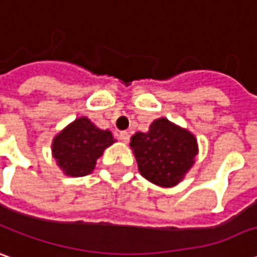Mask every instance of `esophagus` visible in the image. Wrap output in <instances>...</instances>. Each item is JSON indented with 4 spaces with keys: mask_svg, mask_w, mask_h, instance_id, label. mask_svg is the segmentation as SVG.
Listing matches in <instances>:
<instances>
[{
    "mask_svg": "<svg viewBox=\"0 0 257 257\" xmlns=\"http://www.w3.org/2000/svg\"><path fill=\"white\" fill-rule=\"evenodd\" d=\"M119 139H121L122 142H128L129 141V132H126V131H122V132H119Z\"/></svg>",
    "mask_w": 257,
    "mask_h": 257,
    "instance_id": "obj_1",
    "label": "esophagus"
}]
</instances>
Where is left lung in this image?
Returning a JSON list of instances; mask_svg holds the SVG:
<instances>
[{
	"label": "left lung",
	"mask_w": 257,
	"mask_h": 257,
	"mask_svg": "<svg viewBox=\"0 0 257 257\" xmlns=\"http://www.w3.org/2000/svg\"><path fill=\"white\" fill-rule=\"evenodd\" d=\"M139 172L152 183L172 187L194 163L197 141L188 131L166 118L152 122L149 132H138L131 139Z\"/></svg>",
	"instance_id": "8db88e82"
}]
</instances>
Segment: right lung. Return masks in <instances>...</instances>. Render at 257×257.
Instances as JSON below:
<instances>
[{"label": "right lung", "instance_id": "add662e5", "mask_svg": "<svg viewBox=\"0 0 257 257\" xmlns=\"http://www.w3.org/2000/svg\"><path fill=\"white\" fill-rule=\"evenodd\" d=\"M114 142L109 131L97 128L87 118H78L56 136L52 151L63 172L80 177L92 172L97 159Z\"/></svg>", "mask_w": 257, "mask_h": 257}]
</instances>
